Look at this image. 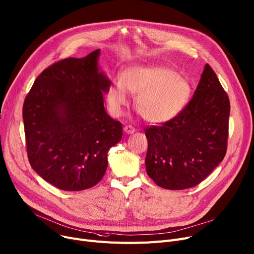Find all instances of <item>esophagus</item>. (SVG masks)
I'll return each instance as SVG.
<instances>
[{
	"instance_id": "obj_1",
	"label": "esophagus",
	"mask_w": 254,
	"mask_h": 254,
	"mask_svg": "<svg viewBox=\"0 0 254 254\" xmlns=\"http://www.w3.org/2000/svg\"><path fill=\"white\" fill-rule=\"evenodd\" d=\"M124 130H125V132H127V133H132V132H134V127L128 125V126H126V127H124Z\"/></svg>"
}]
</instances>
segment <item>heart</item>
I'll list each match as a JSON object with an SVG mask.
<instances>
[{
  "mask_svg": "<svg viewBox=\"0 0 254 254\" xmlns=\"http://www.w3.org/2000/svg\"><path fill=\"white\" fill-rule=\"evenodd\" d=\"M127 91L137 95L134 105L148 123L161 125L180 114L187 104L191 86L187 78L162 65H134L126 68L122 79L109 87V111L120 115L128 102Z\"/></svg>",
  "mask_w": 254,
  "mask_h": 254,
  "instance_id": "1",
  "label": "heart"
}]
</instances>
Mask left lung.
Segmentation results:
<instances>
[{"label": "left lung", "mask_w": 254, "mask_h": 254, "mask_svg": "<svg viewBox=\"0 0 254 254\" xmlns=\"http://www.w3.org/2000/svg\"><path fill=\"white\" fill-rule=\"evenodd\" d=\"M230 100L215 72L205 65L193 98L174 120L147 127L148 176L161 188L195 187L227 152Z\"/></svg>", "instance_id": "obj_1"}]
</instances>
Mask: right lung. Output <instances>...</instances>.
Returning <instances> with one entry per match:
<instances>
[{"mask_svg": "<svg viewBox=\"0 0 254 254\" xmlns=\"http://www.w3.org/2000/svg\"><path fill=\"white\" fill-rule=\"evenodd\" d=\"M96 50L84 58L50 65L23 103L28 161L37 174L64 191L94 187L105 175L110 147L122 140L123 125L105 111L111 82L98 70Z\"/></svg>", "mask_w": 254, "mask_h": 254, "instance_id": "add662e5", "label": "right lung"}]
</instances>
